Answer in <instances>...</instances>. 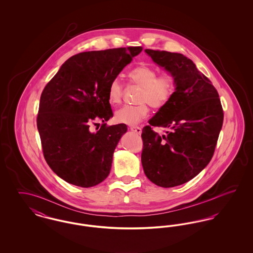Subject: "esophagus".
Returning a JSON list of instances; mask_svg holds the SVG:
<instances>
[{
	"instance_id": "1",
	"label": "esophagus",
	"mask_w": 253,
	"mask_h": 253,
	"mask_svg": "<svg viewBox=\"0 0 253 253\" xmlns=\"http://www.w3.org/2000/svg\"><path fill=\"white\" fill-rule=\"evenodd\" d=\"M130 130L132 131L133 132H135V133H137V134H140L141 132H142V129H141L140 127H136V126H135V127H134V126H133V127H131V128H130Z\"/></svg>"
}]
</instances>
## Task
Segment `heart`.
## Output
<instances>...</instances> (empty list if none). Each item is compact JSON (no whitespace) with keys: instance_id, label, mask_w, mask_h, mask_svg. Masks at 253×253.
Wrapping results in <instances>:
<instances>
[{"instance_id":"b5f03b06","label":"heart","mask_w":253,"mask_h":253,"mask_svg":"<svg viewBox=\"0 0 253 253\" xmlns=\"http://www.w3.org/2000/svg\"><path fill=\"white\" fill-rule=\"evenodd\" d=\"M132 84L141 87L137 97V105H124L115 114L118 123L133 126L144 121L149 114L148 104L152 108L159 109L165 106L175 90L174 78L163 73L157 75V70L150 65L141 64L135 66L128 74ZM124 85L120 78H114L108 86V101L116 105L121 101Z\"/></svg>"}]
</instances>
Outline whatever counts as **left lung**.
Wrapping results in <instances>:
<instances>
[{"instance_id":"left-lung-1","label":"left lung","mask_w":253,"mask_h":253,"mask_svg":"<svg viewBox=\"0 0 253 253\" xmlns=\"http://www.w3.org/2000/svg\"><path fill=\"white\" fill-rule=\"evenodd\" d=\"M175 81V91L142 130L141 163L157 186L171 188L193 179L210 163L224 113L215 87L193 61L179 53L145 49ZM153 126L168 127L162 137Z\"/></svg>"}]
</instances>
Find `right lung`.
Masks as SVG:
<instances>
[{
    "label": "right lung",
    "mask_w": 253,
    "mask_h": 253,
    "mask_svg": "<svg viewBox=\"0 0 253 253\" xmlns=\"http://www.w3.org/2000/svg\"><path fill=\"white\" fill-rule=\"evenodd\" d=\"M141 51L134 46L77 54L44 87L37 127L44 158L61 179L89 188L108 176L115 149L127 132L125 124L105 123L113 117L109 84ZM96 120L104 124L92 133L88 128Z\"/></svg>",
    "instance_id": "right-lung-1"
}]
</instances>
